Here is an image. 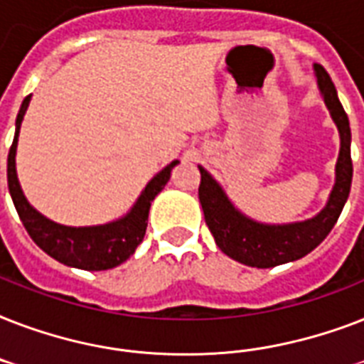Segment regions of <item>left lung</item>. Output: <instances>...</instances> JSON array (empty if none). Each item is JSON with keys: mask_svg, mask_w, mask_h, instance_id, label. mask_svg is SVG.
Here are the masks:
<instances>
[{"mask_svg": "<svg viewBox=\"0 0 364 364\" xmlns=\"http://www.w3.org/2000/svg\"><path fill=\"white\" fill-rule=\"evenodd\" d=\"M314 70H316L317 87L323 96V102L331 111V117L340 132L336 181H334L327 205L316 217H311L308 221L289 223V225H262V223L253 221L234 208L221 185L202 166H198L200 176H202L198 198L204 210L205 225L223 253L245 266L272 268V266L302 259L327 238L344 210L346 200L350 196L351 177H353L350 121L325 68L314 64Z\"/></svg>", "mask_w": 364, "mask_h": 364, "instance_id": "obj_1", "label": "left lung"}]
</instances>
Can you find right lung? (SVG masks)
Returning a JSON list of instances; mask_svg holds the SVG:
<instances>
[{"mask_svg": "<svg viewBox=\"0 0 364 364\" xmlns=\"http://www.w3.org/2000/svg\"><path fill=\"white\" fill-rule=\"evenodd\" d=\"M31 96H26L20 105L16 115V132H14L13 145L9 149L7 156V183L9 193L13 198V204L18 211V217L24 228L30 234V238L39 245L47 255L65 266L81 268V270L98 272L109 270L122 264L128 257L134 255L136 247L141 243L145 230H147L149 208L154 196L164 188L170 181V173L173 166L179 164V160H173L164 170L147 183V187L137 198L128 213L122 219L100 227H64L58 223L43 217L37 210H33L26 200L22 188H20L18 177H16V143H18V132L24 113L30 105Z\"/></svg>", "mask_w": 364, "mask_h": 364, "instance_id": "1", "label": "right lung"}]
</instances>
